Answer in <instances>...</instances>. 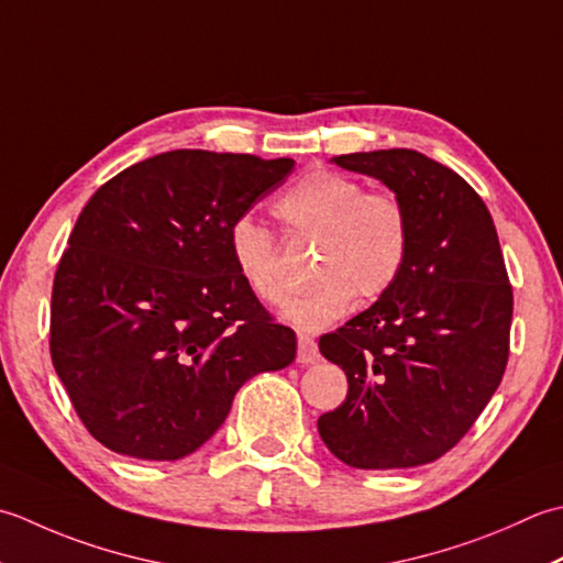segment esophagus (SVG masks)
Listing matches in <instances>:
<instances>
[{
  "mask_svg": "<svg viewBox=\"0 0 563 563\" xmlns=\"http://www.w3.org/2000/svg\"><path fill=\"white\" fill-rule=\"evenodd\" d=\"M320 352H318V345L316 340L311 335H306V332H298V362L301 364H313L318 362Z\"/></svg>",
  "mask_w": 563,
  "mask_h": 563,
  "instance_id": "esophagus-1",
  "label": "esophagus"
}]
</instances>
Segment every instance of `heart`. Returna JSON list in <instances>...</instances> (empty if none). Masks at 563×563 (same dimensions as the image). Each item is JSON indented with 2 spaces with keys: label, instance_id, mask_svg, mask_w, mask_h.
<instances>
[{
  "label": "heart",
  "instance_id": "1",
  "mask_svg": "<svg viewBox=\"0 0 563 563\" xmlns=\"http://www.w3.org/2000/svg\"><path fill=\"white\" fill-rule=\"evenodd\" d=\"M286 235L316 238V282L284 308L294 325L325 328L347 311L354 294L384 296L398 282L410 252V213L394 191H366L360 179L335 169H316L274 201ZM238 277L260 301H286L279 245L252 216H240L228 231Z\"/></svg>",
  "mask_w": 563,
  "mask_h": 563
}]
</instances>
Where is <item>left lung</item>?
<instances>
[{
  "label": "left lung",
  "instance_id": "left-lung-1",
  "mask_svg": "<svg viewBox=\"0 0 563 563\" xmlns=\"http://www.w3.org/2000/svg\"><path fill=\"white\" fill-rule=\"evenodd\" d=\"M335 165L394 189L412 238L391 289L318 340L350 384L318 432L354 468L430 464L474 426L508 364L512 286L496 225L466 179L422 153H350Z\"/></svg>",
  "mask_w": 563,
  "mask_h": 563
}]
</instances>
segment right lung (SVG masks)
Instances as JSON below:
<instances>
[{"mask_svg":"<svg viewBox=\"0 0 563 563\" xmlns=\"http://www.w3.org/2000/svg\"><path fill=\"white\" fill-rule=\"evenodd\" d=\"M291 169V157L172 151L87 201L53 279L51 360L111 452H197L247 378L294 362L296 332L238 277L228 247L231 225Z\"/></svg>","mask_w":563,"mask_h":563,"instance_id":"right-lung-1","label":"right lung"}]
</instances>
